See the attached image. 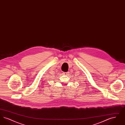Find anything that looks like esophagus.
<instances>
[{
  "mask_svg": "<svg viewBox=\"0 0 125 125\" xmlns=\"http://www.w3.org/2000/svg\"><path fill=\"white\" fill-rule=\"evenodd\" d=\"M63 74L64 75H68L69 74V73H68V72H64Z\"/></svg>",
  "mask_w": 125,
  "mask_h": 125,
  "instance_id": "34e87169",
  "label": "esophagus"
}]
</instances>
